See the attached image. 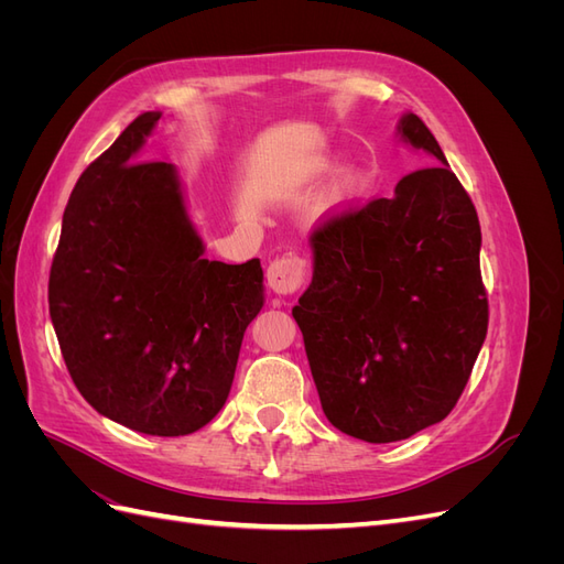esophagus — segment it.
<instances>
[{
    "mask_svg": "<svg viewBox=\"0 0 564 564\" xmlns=\"http://www.w3.org/2000/svg\"><path fill=\"white\" fill-rule=\"evenodd\" d=\"M305 272H308L305 259H301V256H284V259H275L268 265L265 280L278 296H286L299 292L305 282Z\"/></svg>",
    "mask_w": 564,
    "mask_h": 564,
    "instance_id": "34e87169",
    "label": "esophagus"
}]
</instances>
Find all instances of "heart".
<instances>
[{
  "instance_id": "b5f03b06",
  "label": "heart",
  "mask_w": 564,
  "mask_h": 564,
  "mask_svg": "<svg viewBox=\"0 0 564 564\" xmlns=\"http://www.w3.org/2000/svg\"><path fill=\"white\" fill-rule=\"evenodd\" d=\"M332 166V162L327 158H317L311 166H308V176H317V174H324L327 169ZM362 187V176L357 172H348L340 176V181L336 183V199H348L352 197L357 191Z\"/></svg>"
}]
</instances>
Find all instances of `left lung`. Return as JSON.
I'll use <instances>...</instances> for the list:
<instances>
[{
  "mask_svg": "<svg viewBox=\"0 0 564 564\" xmlns=\"http://www.w3.org/2000/svg\"><path fill=\"white\" fill-rule=\"evenodd\" d=\"M398 131L435 164L406 174L392 197L322 220L313 282L292 311L324 416L373 445L452 412L489 322L473 202L414 112Z\"/></svg>",
  "mask_w": 564,
  "mask_h": 564,
  "instance_id": "8db88e82",
  "label": "left lung"
}]
</instances>
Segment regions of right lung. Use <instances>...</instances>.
<instances>
[{
  "instance_id": "1",
  "label": "right lung",
  "mask_w": 564,
  "mask_h": 564,
  "mask_svg": "<svg viewBox=\"0 0 564 564\" xmlns=\"http://www.w3.org/2000/svg\"><path fill=\"white\" fill-rule=\"evenodd\" d=\"M160 112H143L79 176L48 275L67 371L98 414L160 437L191 435L226 404L259 259H204L174 164L135 162Z\"/></svg>"
}]
</instances>
